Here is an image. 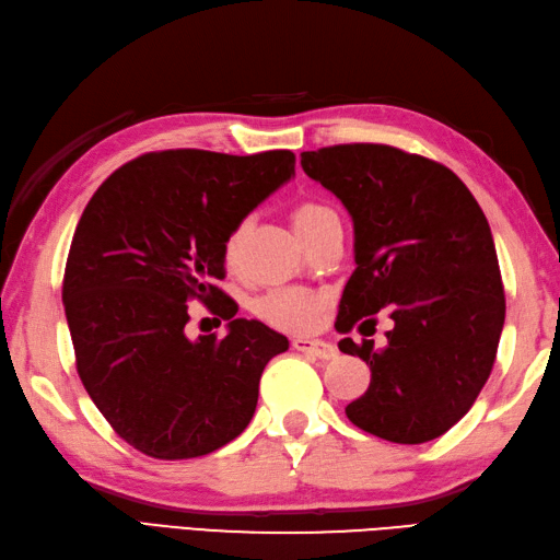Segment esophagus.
<instances>
[{"label":"esophagus","mask_w":560,"mask_h":560,"mask_svg":"<svg viewBox=\"0 0 560 560\" xmlns=\"http://www.w3.org/2000/svg\"><path fill=\"white\" fill-rule=\"evenodd\" d=\"M292 348L296 352H306V355H314V358H322V360L336 358V352H338L334 343H326V340H318V338H294Z\"/></svg>","instance_id":"obj_1"}]
</instances>
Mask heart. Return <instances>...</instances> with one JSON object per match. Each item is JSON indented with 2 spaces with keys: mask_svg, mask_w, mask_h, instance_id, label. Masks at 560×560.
Returning <instances> with one entry per match:
<instances>
[{
  "mask_svg": "<svg viewBox=\"0 0 560 560\" xmlns=\"http://www.w3.org/2000/svg\"><path fill=\"white\" fill-rule=\"evenodd\" d=\"M330 208L322 202H302L292 210V226L296 234H304L306 230H312L316 222H322L324 217H328ZM242 234L244 230L232 232V236L226 238L224 244V258L234 260L238 244H242ZM324 306V296L314 292V290H304V288H276L266 292L260 300L256 302V314L268 322L270 326L282 328V330H306L314 322L318 312Z\"/></svg>",
  "mask_w": 560,
  "mask_h": 560,
  "instance_id": "b5f03b06",
  "label": "heart"
}]
</instances>
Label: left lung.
<instances>
[{"instance_id":"8db88e82","label":"left lung","mask_w":560,"mask_h":560,"mask_svg":"<svg viewBox=\"0 0 560 560\" xmlns=\"http://www.w3.org/2000/svg\"><path fill=\"white\" fill-rule=\"evenodd\" d=\"M302 168L346 205L355 226V270L336 328L348 334L360 318V330L374 326L384 310L394 322L384 348L368 338L338 343L372 372L346 416L398 444L444 435L481 394L505 324L483 210L454 171L389 144L302 152Z\"/></svg>"}]
</instances>
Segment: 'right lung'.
I'll return each mask as SVG.
<instances>
[{
    "label": "right lung",
    "mask_w": 560,
    "mask_h": 560,
    "mask_svg": "<svg viewBox=\"0 0 560 560\" xmlns=\"http://www.w3.org/2000/svg\"><path fill=\"white\" fill-rule=\"evenodd\" d=\"M292 176L290 150H166L113 171L89 200L67 256L65 316L91 401L142 454H210L254 418L260 374L290 343L236 318L214 282L226 238ZM190 299L231 322L224 339L185 336Z\"/></svg>",
    "instance_id": "add662e5"
}]
</instances>
